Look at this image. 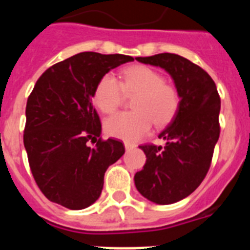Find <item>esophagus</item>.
<instances>
[{
    "label": "esophagus",
    "instance_id": "esophagus-1",
    "mask_svg": "<svg viewBox=\"0 0 250 250\" xmlns=\"http://www.w3.org/2000/svg\"><path fill=\"white\" fill-rule=\"evenodd\" d=\"M125 149L127 150V151H129V150H131V149H134V147H135V145L134 144H131V143H125Z\"/></svg>",
    "mask_w": 250,
    "mask_h": 250
}]
</instances>
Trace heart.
Segmentation results:
<instances>
[{
	"label": "heart",
	"instance_id": "b5f03b06",
	"mask_svg": "<svg viewBox=\"0 0 250 250\" xmlns=\"http://www.w3.org/2000/svg\"><path fill=\"white\" fill-rule=\"evenodd\" d=\"M137 96L134 111L119 112L105 121V131L112 138L136 141L149 132L152 123L164 127L175 119L180 109V94L164 76L147 66L136 65L124 70L120 81L106 74L96 83L94 103L103 112H114L121 105L124 95Z\"/></svg>",
	"mask_w": 250,
	"mask_h": 250
}]
</instances>
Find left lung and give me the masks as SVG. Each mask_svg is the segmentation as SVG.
I'll return each instance as SVG.
<instances>
[{
    "label": "left lung",
    "instance_id": "8db88e82",
    "mask_svg": "<svg viewBox=\"0 0 250 250\" xmlns=\"http://www.w3.org/2000/svg\"><path fill=\"white\" fill-rule=\"evenodd\" d=\"M136 60L164 68L180 94L178 115L159 134L167 144L141 145L146 163L134 176L136 189L147 200L173 204L190 195L210 167L220 134L219 94L208 72L185 57L165 52Z\"/></svg>",
    "mask_w": 250,
    "mask_h": 250
}]
</instances>
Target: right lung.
I'll return each instance as SVG.
<instances>
[{"mask_svg":"<svg viewBox=\"0 0 250 250\" xmlns=\"http://www.w3.org/2000/svg\"><path fill=\"white\" fill-rule=\"evenodd\" d=\"M130 61L126 55L81 52L37 80L26 105L23 144L35 182L50 202L79 210L99 199L106 169L125 147L115 139L101 140L94 90L104 75Z\"/></svg>","mask_w":250,"mask_h":250,"instance_id":"right-lung-1","label":"right lung"}]
</instances>
